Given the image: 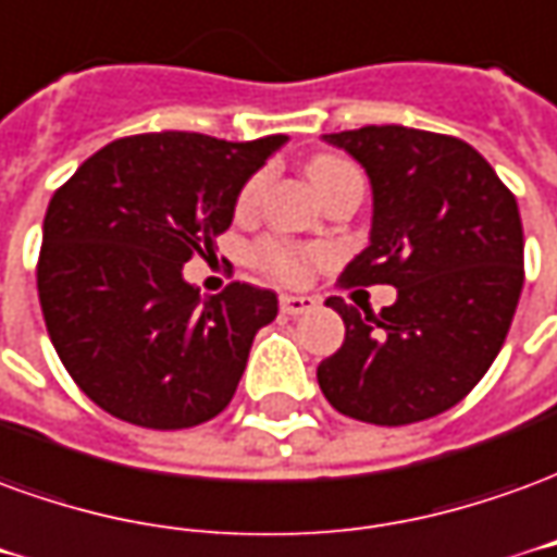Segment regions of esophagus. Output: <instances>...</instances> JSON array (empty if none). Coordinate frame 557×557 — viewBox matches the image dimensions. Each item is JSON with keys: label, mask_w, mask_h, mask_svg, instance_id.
<instances>
[{"label": "esophagus", "mask_w": 557, "mask_h": 557, "mask_svg": "<svg viewBox=\"0 0 557 557\" xmlns=\"http://www.w3.org/2000/svg\"><path fill=\"white\" fill-rule=\"evenodd\" d=\"M278 306H282V311H285V314L297 318V314H306V311L318 309V299L299 297V294H285V297L278 299Z\"/></svg>", "instance_id": "1"}]
</instances>
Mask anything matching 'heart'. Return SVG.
I'll return each instance as SVG.
<instances>
[{"label":"heart","mask_w":557,"mask_h":557,"mask_svg":"<svg viewBox=\"0 0 557 557\" xmlns=\"http://www.w3.org/2000/svg\"><path fill=\"white\" fill-rule=\"evenodd\" d=\"M354 164L345 159H335V156H318V159L309 161V176L311 183L318 185V191L326 188V185L333 183L338 173L350 171ZM263 185H267V176L258 173V176H251L246 185H243V191L236 197V209L239 212H251V209L258 207L260 195H263ZM323 258L321 248H306V246H294V243H287V239H260L255 251H251V260L258 263L260 270L272 275V278H278V282H302L309 270Z\"/></svg>","instance_id":"1"}]
</instances>
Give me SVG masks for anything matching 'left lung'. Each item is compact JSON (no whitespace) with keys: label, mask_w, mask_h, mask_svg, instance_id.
Listing matches in <instances>:
<instances>
[{"label":"left lung","mask_w":557,"mask_h":557,"mask_svg":"<svg viewBox=\"0 0 557 557\" xmlns=\"http://www.w3.org/2000/svg\"><path fill=\"white\" fill-rule=\"evenodd\" d=\"M372 183V243L342 285H393L381 314L330 297L345 342L318 366L335 411L408 425L459 405L507 338L524 282L516 197L474 146L405 125L323 134Z\"/></svg>","instance_id":"1"}]
</instances>
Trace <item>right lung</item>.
Masks as SVG:
<instances>
[{"mask_svg":"<svg viewBox=\"0 0 557 557\" xmlns=\"http://www.w3.org/2000/svg\"><path fill=\"white\" fill-rule=\"evenodd\" d=\"M285 140L134 134L50 197L38 299L59 360L98 408L168 432L231 405L278 299L246 282L203 299L183 263L215 248L246 180Z\"/></svg>","mask_w":557,"mask_h":557,"instance_id":"add662e5","label":"right lung"}]
</instances>
